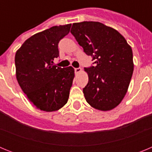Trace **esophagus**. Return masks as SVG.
<instances>
[{"label":"esophagus","mask_w":152,"mask_h":152,"mask_svg":"<svg viewBox=\"0 0 152 152\" xmlns=\"http://www.w3.org/2000/svg\"><path fill=\"white\" fill-rule=\"evenodd\" d=\"M81 71H82V69H81L80 68H75V74H76V75H77V74H78V73H80Z\"/></svg>","instance_id":"esophagus-1"}]
</instances>
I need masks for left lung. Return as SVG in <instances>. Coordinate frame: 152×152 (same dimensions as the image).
Instances as JSON below:
<instances>
[{
  "instance_id": "obj_1",
  "label": "left lung",
  "mask_w": 152,
  "mask_h": 152,
  "mask_svg": "<svg viewBox=\"0 0 152 152\" xmlns=\"http://www.w3.org/2000/svg\"><path fill=\"white\" fill-rule=\"evenodd\" d=\"M71 33L95 66L85 68L88 83L83 89L90 105L111 110L126 95L134 70L132 48L115 29L100 22L75 23Z\"/></svg>"
}]
</instances>
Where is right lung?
I'll list each match as a JSON object with an SVG mask.
<instances>
[{
	"label": "right lung",
	"instance_id": "1",
	"mask_svg": "<svg viewBox=\"0 0 152 152\" xmlns=\"http://www.w3.org/2000/svg\"><path fill=\"white\" fill-rule=\"evenodd\" d=\"M71 26V23L55 26L36 33L16 52L19 85L29 101L40 110L56 111L68 102L75 70L72 66H55L53 61L59 56L58 42L69 33Z\"/></svg>",
	"mask_w": 152,
	"mask_h": 152
}]
</instances>
